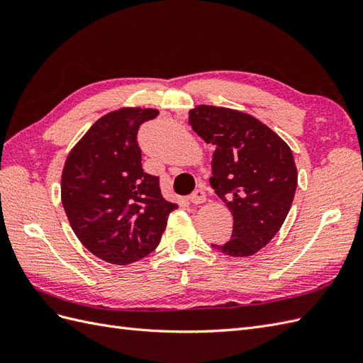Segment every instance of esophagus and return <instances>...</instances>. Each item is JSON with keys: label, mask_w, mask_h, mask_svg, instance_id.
<instances>
[{"label": "esophagus", "mask_w": 363, "mask_h": 363, "mask_svg": "<svg viewBox=\"0 0 363 363\" xmlns=\"http://www.w3.org/2000/svg\"><path fill=\"white\" fill-rule=\"evenodd\" d=\"M189 201L192 204H201V203H204L206 201V192H204V189H195L192 192V195L189 196Z\"/></svg>", "instance_id": "34e87169"}]
</instances>
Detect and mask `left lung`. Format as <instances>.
<instances>
[{"instance_id":"obj_1","label":"left lung","mask_w":363,"mask_h":363,"mask_svg":"<svg viewBox=\"0 0 363 363\" xmlns=\"http://www.w3.org/2000/svg\"><path fill=\"white\" fill-rule=\"evenodd\" d=\"M189 124L215 145L211 184L233 213L232 239L212 247L227 256L257 252L277 235L296 189L291 148L260 121L232 108L199 106Z\"/></svg>"}]
</instances>
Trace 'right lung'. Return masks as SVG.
<instances>
[{
  "instance_id": "add662e5",
  "label": "right lung",
  "mask_w": 363,
  "mask_h": 363,
  "mask_svg": "<svg viewBox=\"0 0 363 363\" xmlns=\"http://www.w3.org/2000/svg\"><path fill=\"white\" fill-rule=\"evenodd\" d=\"M152 108L107 113L74 147L62 174V204L80 242L94 256L128 265L155 250L169 213L156 175L142 169L138 131Z\"/></svg>"
}]
</instances>
